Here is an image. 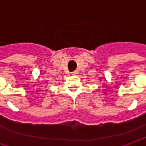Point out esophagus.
I'll list each match as a JSON object with an SVG mask.
<instances>
[{
    "instance_id": "34e87169",
    "label": "esophagus",
    "mask_w": 146,
    "mask_h": 146,
    "mask_svg": "<svg viewBox=\"0 0 146 146\" xmlns=\"http://www.w3.org/2000/svg\"><path fill=\"white\" fill-rule=\"evenodd\" d=\"M79 73V72H78L77 70H76V71H73V72H72V75L73 76H76Z\"/></svg>"
}]
</instances>
